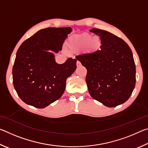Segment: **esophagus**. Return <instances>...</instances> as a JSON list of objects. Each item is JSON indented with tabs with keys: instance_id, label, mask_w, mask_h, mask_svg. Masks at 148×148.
<instances>
[{
	"instance_id": "esophagus-1",
	"label": "esophagus",
	"mask_w": 148,
	"mask_h": 148,
	"mask_svg": "<svg viewBox=\"0 0 148 148\" xmlns=\"http://www.w3.org/2000/svg\"><path fill=\"white\" fill-rule=\"evenodd\" d=\"M76 65H77V67L80 66H81V62H80L79 61H77L76 62Z\"/></svg>"
}]
</instances>
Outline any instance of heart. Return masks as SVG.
<instances>
[{
    "label": "heart",
    "instance_id": "obj_1",
    "mask_svg": "<svg viewBox=\"0 0 148 148\" xmlns=\"http://www.w3.org/2000/svg\"><path fill=\"white\" fill-rule=\"evenodd\" d=\"M86 46L89 51H96L101 46V40L99 36H92L91 34L85 33L72 36L68 41L69 48L71 51H79Z\"/></svg>",
    "mask_w": 148,
    "mask_h": 148
}]
</instances>
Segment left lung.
<instances>
[{
	"label": "left lung",
	"mask_w": 148,
	"mask_h": 148,
	"mask_svg": "<svg viewBox=\"0 0 148 148\" xmlns=\"http://www.w3.org/2000/svg\"><path fill=\"white\" fill-rule=\"evenodd\" d=\"M90 31L100 36V49L76 58L87 69L90 95L104 106H117L129 99L136 84L132 51L123 40L111 32L99 29Z\"/></svg>",
	"instance_id": "8db88e82"
}]
</instances>
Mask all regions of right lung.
<instances>
[{
    "mask_svg": "<svg viewBox=\"0 0 148 148\" xmlns=\"http://www.w3.org/2000/svg\"><path fill=\"white\" fill-rule=\"evenodd\" d=\"M71 27L41 29L25 40L17 50L12 69L14 87L27 104L44 108L61 97L66 79L76 69V59L57 64L51 50L61 51Z\"/></svg>",
    "mask_w": 148,
    "mask_h": 148,
    "instance_id": "add662e5",
    "label": "right lung"
}]
</instances>
